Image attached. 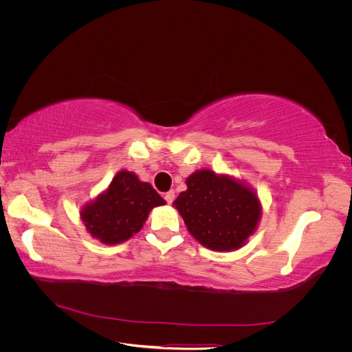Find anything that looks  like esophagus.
<instances>
[{
	"label": "esophagus",
	"mask_w": 352,
	"mask_h": 352,
	"mask_svg": "<svg viewBox=\"0 0 352 352\" xmlns=\"http://www.w3.org/2000/svg\"><path fill=\"white\" fill-rule=\"evenodd\" d=\"M164 199H166L167 204H172V202L175 201V190L170 189L168 192H166V194H164Z\"/></svg>",
	"instance_id": "1"
}]
</instances>
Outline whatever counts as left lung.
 <instances>
[{
  "label": "left lung",
  "mask_w": 352,
  "mask_h": 352,
  "mask_svg": "<svg viewBox=\"0 0 352 352\" xmlns=\"http://www.w3.org/2000/svg\"><path fill=\"white\" fill-rule=\"evenodd\" d=\"M186 186L173 206L190 235L212 251H233L247 243L261 217L260 199L251 188L208 168L190 175Z\"/></svg>",
  "instance_id": "1"
}]
</instances>
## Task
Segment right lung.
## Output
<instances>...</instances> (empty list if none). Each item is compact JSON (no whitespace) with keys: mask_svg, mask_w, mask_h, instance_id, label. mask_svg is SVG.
Here are the masks:
<instances>
[{"mask_svg":"<svg viewBox=\"0 0 352 352\" xmlns=\"http://www.w3.org/2000/svg\"><path fill=\"white\" fill-rule=\"evenodd\" d=\"M163 204L166 201L150 184L122 170L97 199L82 207L80 219L92 238L114 245L140 232L150 211Z\"/></svg>","mask_w":352,"mask_h":352,"instance_id":"right-lung-1","label":"right lung"}]
</instances>
